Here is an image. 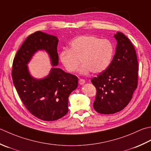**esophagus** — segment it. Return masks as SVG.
<instances>
[{"label":"esophagus","instance_id":"1","mask_svg":"<svg viewBox=\"0 0 151 151\" xmlns=\"http://www.w3.org/2000/svg\"><path fill=\"white\" fill-rule=\"evenodd\" d=\"M84 83H85V81H84V79H82V78L79 79V84H81V85H83Z\"/></svg>","mask_w":151,"mask_h":151}]
</instances>
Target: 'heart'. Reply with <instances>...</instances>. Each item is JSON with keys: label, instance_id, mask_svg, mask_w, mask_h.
<instances>
[{"label": "heart", "instance_id": "b5f03b06", "mask_svg": "<svg viewBox=\"0 0 151 151\" xmlns=\"http://www.w3.org/2000/svg\"><path fill=\"white\" fill-rule=\"evenodd\" d=\"M114 54V46L110 40L100 39L91 35H84L73 40L70 49L61 52L60 58L65 69L73 73L83 63L80 73L87 75L101 73L110 65Z\"/></svg>", "mask_w": 151, "mask_h": 151}]
</instances>
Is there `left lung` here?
I'll return each mask as SVG.
<instances>
[{
  "label": "left lung",
  "mask_w": 151,
  "mask_h": 151,
  "mask_svg": "<svg viewBox=\"0 0 151 151\" xmlns=\"http://www.w3.org/2000/svg\"><path fill=\"white\" fill-rule=\"evenodd\" d=\"M116 52L104 71L91 79L97 93L93 108L97 113L114 114L125 108L137 86L138 62L131 41L120 32L114 35Z\"/></svg>",
  "instance_id": "obj_1"
}]
</instances>
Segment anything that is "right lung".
Returning <instances> with one entry per match:
<instances>
[{"mask_svg":"<svg viewBox=\"0 0 151 151\" xmlns=\"http://www.w3.org/2000/svg\"><path fill=\"white\" fill-rule=\"evenodd\" d=\"M59 40L54 35L37 31L26 38L15 56L13 83L26 109L38 119L54 121L68 112L69 96L78 86V78L58 68ZM38 50L48 53L53 67L46 78L37 79L30 75L27 64Z\"/></svg>","mask_w":151,"mask_h":151,"instance_id":"1","label":"right lung"}]
</instances>
